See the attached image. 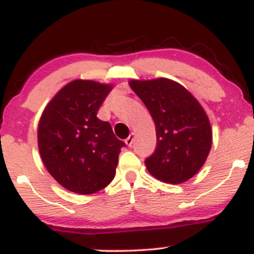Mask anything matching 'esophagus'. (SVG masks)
<instances>
[{
	"mask_svg": "<svg viewBox=\"0 0 254 254\" xmlns=\"http://www.w3.org/2000/svg\"><path fill=\"white\" fill-rule=\"evenodd\" d=\"M132 142H133V133H130V136L125 139V143L129 145V147H131V145H132Z\"/></svg>",
	"mask_w": 254,
	"mask_h": 254,
	"instance_id": "esophagus-1",
	"label": "esophagus"
}]
</instances>
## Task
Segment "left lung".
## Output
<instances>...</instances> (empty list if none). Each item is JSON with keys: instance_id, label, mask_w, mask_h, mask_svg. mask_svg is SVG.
I'll return each mask as SVG.
<instances>
[{"instance_id": "left-lung-1", "label": "left lung", "mask_w": 254, "mask_h": 254, "mask_svg": "<svg viewBox=\"0 0 254 254\" xmlns=\"http://www.w3.org/2000/svg\"><path fill=\"white\" fill-rule=\"evenodd\" d=\"M156 127V149L145 159L153 177L168 184L192 178L205 162L212 132L203 107L182 84L156 78L130 82Z\"/></svg>"}]
</instances>
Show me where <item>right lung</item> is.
Listing matches in <instances>:
<instances>
[{
  "label": "right lung",
  "mask_w": 254,
  "mask_h": 254,
  "mask_svg": "<svg viewBox=\"0 0 254 254\" xmlns=\"http://www.w3.org/2000/svg\"><path fill=\"white\" fill-rule=\"evenodd\" d=\"M112 87L75 80L44 110L38 145L48 171L66 190L89 194L112 182L121 148L109 122L97 117Z\"/></svg>",
  "instance_id": "add662e5"
}]
</instances>
